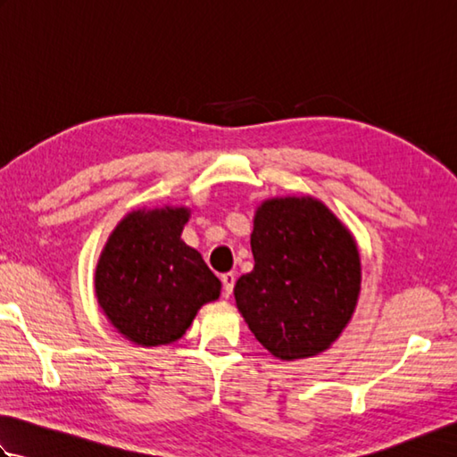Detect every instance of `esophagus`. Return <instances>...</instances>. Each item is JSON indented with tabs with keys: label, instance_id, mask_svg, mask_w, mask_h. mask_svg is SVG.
<instances>
[{
	"label": "esophagus",
	"instance_id": "obj_1",
	"mask_svg": "<svg viewBox=\"0 0 457 457\" xmlns=\"http://www.w3.org/2000/svg\"><path fill=\"white\" fill-rule=\"evenodd\" d=\"M221 285H223V296H229L231 290H234L236 285V275L234 273H223L221 275Z\"/></svg>",
	"mask_w": 457,
	"mask_h": 457
}]
</instances>
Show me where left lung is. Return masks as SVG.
I'll use <instances>...</instances> for the list:
<instances>
[{
    "label": "left lung",
    "instance_id": "1",
    "mask_svg": "<svg viewBox=\"0 0 457 457\" xmlns=\"http://www.w3.org/2000/svg\"><path fill=\"white\" fill-rule=\"evenodd\" d=\"M255 267L234 295L259 344L278 359L326 352L359 296L361 261L353 236L312 196L265 200L255 212Z\"/></svg>",
    "mask_w": 457,
    "mask_h": 457
}]
</instances>
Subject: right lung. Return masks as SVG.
Wrapping results in <instances>:
<instances>
[{"mask_svg": "<svg viewBox=\"0 0 457 457\" xmlns=\"http://www.w3.org/2000/svg\"><path fill=\"white\" fill-rule=\"evenodd\" d=\"M188 208L128 213L105 244L94 287L112 326L129 342H177L198 310L220 298L221 283L196 249L180 239Z\"/></svg>", "mask_w": 457, "mask_h": 457, "instance_id": "obj_1", "label": "right lung"}]
</instances>
